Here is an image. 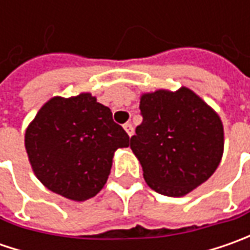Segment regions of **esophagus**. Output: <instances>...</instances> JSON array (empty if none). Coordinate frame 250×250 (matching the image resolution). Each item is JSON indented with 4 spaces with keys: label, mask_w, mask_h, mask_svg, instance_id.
<instances>
[{
    "label": "esophagus",
    "mask_w": 250,
    "mask_h": 250,
    "mask_svg": "<svg viewBox=\"0 0 250 250\" xmlns=\"http://www.w3.org/2000/svg\"><path fill=\"white\" fill-rule=\"evenodd\" d=\"M124 129L126 130V133H128L129 136L133 135V126H132V124H130V122H126V124L124 125Z\"/></svg>",
    "instance_id": "1"
}]
</instances>
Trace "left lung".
Listing matches in <instances>:
<instances>
[{"label": "left lung", "instance_id": "1", "mask_svg": "<svg viewBox=\"0 0 250 250\" xmlns=\"http://www.w3.org/2000/svg\"><path fill=\"white\" fill-rule=\"evenodd\" d=\"M142 124L130 138L153 190L179 197L216 171L224 149L220 117L192 90H157L140 99Z\"/></svg>", "mask_w": 250, "mask_h": 250}]
</instances>
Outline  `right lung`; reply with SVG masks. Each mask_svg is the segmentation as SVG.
<instances>
[{
    "mask_svg": "<svg viewBox=\"0 0 250 250\" xmlns=\"http://www.w3.org/2000/svg\"><path fill=\"white\" fill-rule=\"evenodd\" d=\"M24 146L44 187L83 202L105 185L114 153L129 146V136L108 107L82 93L47 101L26 130Z\"/></svg>",
    "mask_w": 250,
    "mask_h": 250,
    "instance_id": "1",
    "label": "right lung"
}]
</instances>
